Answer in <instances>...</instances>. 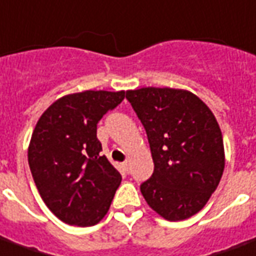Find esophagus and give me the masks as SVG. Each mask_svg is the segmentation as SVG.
<instances>
[{
    "instance_id": "esophagus-1",
    "label": "esophagus",
    "mask_w": 256,
    "mask_h": 256,
    "mask_svg": "<svg viewBox=\"0 0 256 256\" xmlns=\"http://www.w3.org/2000/svg\"><path fill=\"white\" fill-rule=\"evenodd\" d=\"M124 170L128 173V170H130V164H128V161H124Z\"/></svg>"
}]
</instances>
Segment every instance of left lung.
<instances>
[{
  "mask_svg": "<svg viewBox=\"0 0 256 256\" xmlns=\"http://www.w3.org/2000/svg\"><path fill=\"white\" fill-rule=\"evenodd\" d=\"M126 99L145 128L154 162L152 177L141 184L142 196L164 219H188L204 208L223 176L218 120L186 90H128Z\"/></svg>",
  "mask_w": 256,
  "mask_h": 256,
  "instance_id": "obj_1",
  "label": "left lung"
}]
</instances>
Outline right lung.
Wrapping results in <instances>:
<instances>
[{"mask_svg":"<svg viewBox=\"0 0 256 256\" xmlns=\"http://www.w3.org/2000/svg\"><path fill=\"white\" fill-rule=\"evenodd\" d=\"M124 99V91H83L60 98L37 120L28 162L50 212L70 226L104 218L122 177L96 138V124Z\"/></svg>","mask_w":256,"mask_h":256,"instance_id":"add662e5","label":"right lung"}]
</instances>
